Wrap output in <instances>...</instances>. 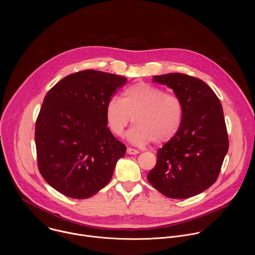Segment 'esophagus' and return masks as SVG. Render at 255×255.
Returning a JSON list of instances; mask_svg holds the SVG:
<instances>
[{
  "label": "esophagus",
  "instance_id": "34e87169",
  "mask_svg": "<svg viewBox=\"0 0 255 255\" xmlns=\"http://www.w3.org/2000/svg\"><path fill=\"white\" fill-rule=\"evenodd\" d=\"M127 153L128 154H138L139 153V151L137 150V149H134V148H130V147H128L127 148Z\"/></svg>",
  "mask_w": 255,
  "mask_h": 255
}]
</instances>
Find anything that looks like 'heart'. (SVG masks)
<instances>
[{
  "label": "heart",
  "mask_w": 255,
  "mask_h": 255,
  "mask_svg": "<svg viewBox=\"0 0 255 255\" xmlns=\"http://www.w3.org/2000/svg\"><path fill=\"white\" fill-rule=\"evenodd\" d=\"M105 116L108 128L117 137H122L133 121L135 126L128 134L132 143L145 145L154 140L161 144L178 132L183 123L184 107L176 96L139 82L124 90L122 100L117 97L109 100Z\"/></svg>",
  "instance_id": "heart-1"
}]
</instances>
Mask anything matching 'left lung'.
Instances as JSON below:
<instances>
[{"label": "left lung", "mask_w": 255, "mask_h": 255, "mask_svg": "<svg viewBox=\"0 0 255 255\" xmlns=\"http://www.w3.org/2000/svg\"><path fill=\"white\" fill-rule=\"evenodd\" d=\"M169 87L184 107L176 135L157 150L147 179L165 197L187 199L209 189L219 176L229 140L223 108L202 80L185 74L154 76Z\"/></svg>", "instance_id": "obj_1"}]
</instances>
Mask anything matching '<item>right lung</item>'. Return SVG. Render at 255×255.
<instances>
[{
	"label": "right lung",
	"instance_id": "add662e5",
	"mask_svg": "<svg viewBox=\"0 0 255 255\" xmlns=\"http://www.w3.org/2000/svg\"><path fill=\"white\" fill-rule=\"evenodd\" d=\"M127 79L87 69L46 94L35 124L38 169L62 195L88 199L111 180L126 146L107 127L106 106Z\"/></svg>",
	"mask_w": 255,
	"mask_h": 255
}]
</instances>
